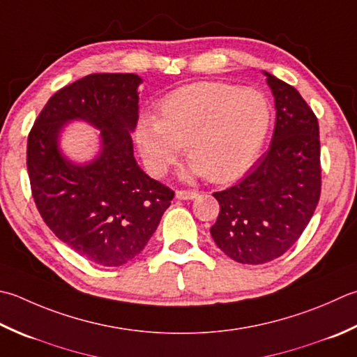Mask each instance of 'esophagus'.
Segmentation results:
<instances>
[{"label": "esophagus", "instance_id": "obj_1", "mask_svg": "<svg viewBox=\"0 0 357 357\" xmlns=\"http://www.w3.org/2000/svg\"><path fill=\"white\" fill-rule=\"evenodd\" d=\"M198 197V192L195 190H176L178 199H195Z\"/></svg>", "mask_w": 357, "mask_h": 357}]
</instances>
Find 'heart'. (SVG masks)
<instances>
[{"label": "heart", "instance_id": "1", "mask_svg": "<svg viewBox=\"0 0 357 357\" xmlns=\"http://www.w3.org/2000/svg\"><path fill=\"white\" fill-rule=\"evenodd\" d=\"M272 125V105L261 91L225 82H199L174 89L156 117H142L136 142L153 174H164L185 145L187 178L227 183L241 176Z\"/></svg>", "mask_w": 357, "mask_h": 357}]
</instances>
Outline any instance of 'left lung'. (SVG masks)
I'll list each match as a JSON object with an SVG mask.
<instances>
[{
    "label": "left lung",
    "mask_w": 357,
    "mask_h": 357,
    "mask_svg": "<svg viewBox=\"0 0 357 357\" xmlns=\"http://www.w3.org/2000/svg\"><path fill=\"white\" fill-rule=\"evenodd\" d=\"M264 75L277 109L269 150L238 184L213 193L220 215L212 238L243 264L283 255L308 226L322 185L316 114L294 86Z\"/></svg>",
    "instance_id": "1"
}]
</instances>
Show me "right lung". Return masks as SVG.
<instances>
[{
  "label": "right lung",
  "instance_id": "add662e5",
  "mask_svg": "<svg viewBox=\"0 0 357 357\" xmlns=\"http://www.w3.org/2000/svg\"><path fill=\"white\" fill-rule=\"evenodd\" d=\"M136 74H89L57 91L27 137V173L41 218L60 241L100 266H121L149 243L174 193L137 165ZM101 130V151L75 165L59 150L64 125Z\"/></svg>",
  "mask_w": 357,
  "mask_h": 357
}]
</instances>
